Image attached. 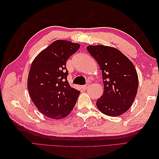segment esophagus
<instances>
[{"instance_id":"34e87169","label":"esophagus","mask_w":159,"mask_h":159,"mask_svg":"<svg viewBox=\"0 0 159 159\" xmlns=\"http://www.w3.org/2000/svg\"><path fill=\"white\" fill-rule=\"evenodd\" d=\"M88 87H89V85H83V86H81V89H83V90H87V89L88 88Z\"/></svg>"}]
</instances>
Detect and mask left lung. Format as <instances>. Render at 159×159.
<instances>
[{
	"instance_id": "1",
	"label": "left lung",
	"mask_w": 159,
	"mask_h": 159,
	"mask_svg": "<svg viewBox=\"0 0 159 159\" xmlns=\"http://www.w3.org/2000/svg\"><path fill=\"white\" fill-rule=\"evenodd\" d=\"M87 49L102 70L104 92L96 102L98 109L107 116H121L130 109L137 95L139 80L135 67L113 47L88 46Z\"/></svg>"
}]
</instances>
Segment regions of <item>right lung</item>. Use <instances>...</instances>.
Masks as SVG:
<instances>
[{"label":"right lung","mask_w":159,"mask_h":159,"mask_svg":"<svg viewBox=\"0 0 159 159\" xmlns=\"http://www.w3.org/2000/svg\"><path fill=\"white\" fill-rule=\"evenodd\" d=\"M80 45L57 40L35 57L30 68L27 87L31 98L44 116L59 120L70 113L80 92L67 80V60Z\"/></svg>","instance_id":"add662e5"}]
</instances>
